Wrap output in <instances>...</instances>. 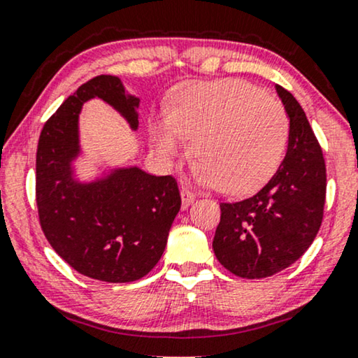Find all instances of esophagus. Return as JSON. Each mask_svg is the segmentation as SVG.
<instances>
[{"label":"esophagus","instance_id":"obj_1","mask_svg":"<svg viewBox=\"0 0 358 358\" xmlns=\"http://www.w3.org/2000/svg\"><path fill=\"white\" fill-rule=\"evenodd\" d=\"M180 197H182V208H187L195 200V194L189 187H182V190H180Z\"/></svg>","mask_w":358,"mask_h":358}]
</instances>
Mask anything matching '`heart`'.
I'll return each instance as SVG.
<instances>
[{
    "label": "heart",
    "mask_w": 358,
    "mask_h": 358,
    "mask_svg": "<svg viewBox=\"0 0 358 358\" xmlns=\"http://www.w3.org/2000/svg\"><path fill=\"white\" fill-rule=\"evenodd\" d=\"M290 131L280 102L251 83H192L179 91L168 115L153 127L158 153L169 159L194 136V173L203 184L231 194L257 189L272 178Z\"/></svg>",
    "instance_id": "obj_1"
}]
</instances>
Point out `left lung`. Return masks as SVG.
<instances>
[{
    "label": "left lung",
    "instance_id": "8db88e82",
    "mask_svg": "<svg viewBox=\"0 0 358 358\" xmlns=\"http://www.w3.org/2000/svg\"><path fill=\"white\" fill-rule=\"evenodd\" d=\"M290 117L288 148L264 187L239 202H222L213 251L243 278H264L290 267L320 231L326 202V163L305 110L277 85Z\"/></svg>",
    "mask_w": 358,
    "mask_h": 358
}]
</instances>
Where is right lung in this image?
<instances>
[{"label":"right lung","instance_id":"obj_1","mask_svg":"<svg viewBox=\"0 0 358 358\" xmlns=\"http://www.w3.org/2000/svg\"><path fill=\"white\" fill-rule=\"evenodd\" d=\"M101 97L138 127V99L127 96L119 78L101 75L78 87L45 122L36 156V202L47 241L83 275L110 283L145 277L163 256L180 208L178 180L138 168L80 184L76 158L78 114L83 102Z\"/></svg>","mask_w":358,"mask_h":358}]
</instances>
